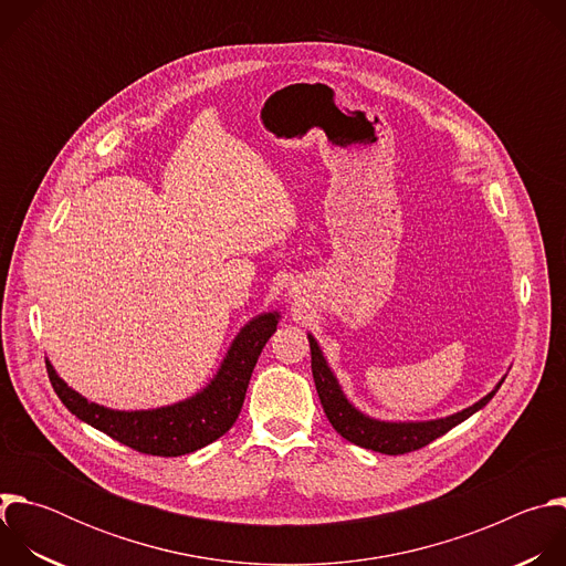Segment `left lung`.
<instances>
[{"label": "left lung", "mask_w": 566, "mask_h": 566, "mask_svg": "<svg viewBox=\"0 0 566 566\" xmlns=\"http://www.w3.org/2000/svg\"><path fill=\"white\" fill-rule=\"evenodd\" d=\"M308 345H311V371H313L315 389H317L322 408H325V415H327L329 423L334 426V430L340 437H345L347 441H352L360 448L374 450V452H382V454H406V452L426 448L428 443L443 437L454 426H459L461 421H465L476 410L486 406V402L497 394V389L504 382V380H500V385L489 396H483L479 402H474V406H470L452 417L426 421V423H385V421H376V419L360 415L352 406V402L345 398L336 376L332 374L325 356H322L317 343L313 340V336H308Z\"/></svg>", "instance_id": "1"}]
</instances>
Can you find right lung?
<instances>
[{"label":"right lung","mask_w":566,"mask_h":566,"mask_svg":"<svg viewBox=\"0 0 566 566\" xmlns=\"http://www.w3.org/2000/svg\"><path fill=\"white\" fill-rule=\"evenodd\" d=\"M277 313H264L251 319L234 338L214 380L197 396L168 408L116 412L73 391L55 374L49 360L46 371L57 398L80 421L90 423L136 452L151 457H181L217 441L232 428L241 406H244L258 358L277 329Z\"/></svg>","instance_id":"right-lung-1"}]
</instances>
